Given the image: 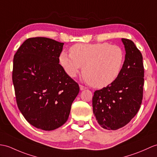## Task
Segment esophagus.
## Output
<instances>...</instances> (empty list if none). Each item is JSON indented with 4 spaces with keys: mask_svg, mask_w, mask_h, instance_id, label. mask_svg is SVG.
<instances>
[{
    "mask_svg": "<svg viewBox=\"0 0 157 157\" xmlns=\"http://www.w3.org/2000/svg\"><path fill=\"white\" fill-rule=\"evenodd\" d=\"M79 88H80V90H86L87 88V87H85V86H83L80 85L79 86Z\"/></svg>",
    "mask_w": 157,
    "mask_h": 157,
    "instance_id": "esophagus-1",
    "label": "esophagus"
}]
</instances>
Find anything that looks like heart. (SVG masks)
Here are the masks:
<instances>
[{"instance_id": "obj_1", "label": "heart", "mask_w": 157, "mask_h": 157, "mask_svg": "<svg viewBox=\"0 0 157 157\" xmlns=\"http://www.w3.org/2000/svg\"><path fill=\"white\" fill-rule=\"evenodd\" d=\"M70 53L62 52L60 63L66 74L75 78L82 69V74L90 84L102 88L114 83L121 74L125 53L118 45L108 43L73 45Z\"/></svg>"}]
</instances>
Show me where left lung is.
Instances as JSON below:
<instances>
[{
  "mask_svg": "<svg viewBox=\"0 0 157 157\" xmlns=\"http://www.w3.org/2000/svg\"><path fill=\"white\" fill-rule=\"evenodd\" d=\"M125 61L121 74L110 86L94 92L93 112L106 130H118L130 122L139 110L143 96V56L133 41L122 39Z\"/></svg>",
  "mask_w": 157,
  "mask_h": 157,
  "instance_id": "left-lung-1",
  "label": "left lung"
}]
</instances>
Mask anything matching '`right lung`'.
<instances>
[{
    "mask_svg": "<svg viewBox=\"0 0 157 157\" xmlns=\"http://www.w3.org/2000/svg\"><path fill=\"white\" fill-rule=\"evenodd\" d=\"M63 43L46 37L27 39L14 56L13 82L17 104L27 121L53 130L66 122L78 96V83L59 63Z\"/></svg>",
    "mask_w": 157,
    "mask_h": 157,
    "instance_id": "1",
    "label": "right lung"
}]
</instances>
